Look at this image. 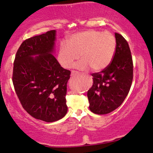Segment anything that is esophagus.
Segmentation results:
<instances>
[{"mask_svg": "<svg viewBox=\"0 0 153 153\" xmlns=\"http://www.w3.org/2000/svg\"><path fill=\"white\" fill-rule=\"evenodd\" d=\"M76 74V71H71V76H75V75Z\"/></svg>", "mask_w": 153, "mask_h": 153, "instance_id": "34e87169", "label": "esophagus"}]
</instances>
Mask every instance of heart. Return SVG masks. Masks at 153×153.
<instances>
[{
	"instance_id": "1",
	"label": "heart",
	"mask_w": 153,
	"mask_h": 153,
	"mask_svg": "<svg viewBox=\"0 0 153 153\" xmlns=\"http://www.w3.org/2000/svg\"><path fill=\"white\" fill-rule=\"evenodd\" d=\"M67 44L62 42L59 46L57 59L63 68H69L77 59L82 60L74 65L80 70L100 71L112 61L116 50V38L109 32H102L89 30L71 36Z\"/></svg>"
}]
</instances>
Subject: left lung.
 <instances>
[{
    "instance_id": "left-lung-1",
    "label": "left lung",
    "mask_w": 153,
    "mask_h": 153,
    "mask_svg": "<svg viewBox=\"0 0 153 153\" xmlns=\"http://www.w3.org/2000/svg\"><path fill=\"white\" fill-rule=\"evenodd\" d=\"M116 50L110 64L101 71L92 74L93 84L88 91L90 111L98 115L112 112L122 104L133 80V61L128 43L115 33Z\"/></svg>"
}]
</instances>
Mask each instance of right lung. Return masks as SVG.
Returning <instances> with one entry per match:
<instances>
[{"label":"right lung","mask_w":153,"mask_h":153,"mask_svg":"<svg viewBox=\"0 0 153 153\" xmlns=\"http://www.w3.org/2000/svg\"><path fill=\"white\" fill-rule=\"evenodd\" d=\"M55 30L25 40L16 53L12 81L23 108L31 116L53 122L66 115L71 71L53 56ZM33 55H38L33 58Z\"/></svg>","instance_id":"obj_1"}]
</instances>
